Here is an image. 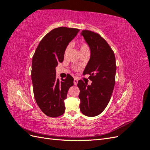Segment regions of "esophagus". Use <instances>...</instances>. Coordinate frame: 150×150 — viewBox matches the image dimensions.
Wrapping results in <instances>:
<instances>
[{
  "mask_svg": "<svg viewBox=\"0 0 150 150\" xmlns=\"http://www.w3.org/2000/svg\"><path fill=\"white\" fill-rule=\"evenodd\" d=\"M74 83L75 86L77 85V83H78V80L76 79H75L74 80Z\"/></svg>",
  "mask_w": 150,
  "mask_h": 150,
  "instance_id": "1",
  "label": "esophagus"
}]
</instances>
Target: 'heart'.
<instances>
[{"label":"heart","mask_w":150,"mask_h":150,"mask_svg":"<svg viewBox=\"0 0 150 150\" xmlns=\"http://www.w3.org/2000/svg\"><path fill=\"white\" fill-rule=\"evenodd\" d=\"M71 47V44L68 45V46L67 47L66 49H65V54H67L68 52V51H69V49H70ZM89 52V47L88 45L86 43H82L80 44V52Z\"/></svg>","instance_id":"heart-1"}]
</instances>
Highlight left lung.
I'll return each mask as SVG.
<instances>
[{"label": "left lung", "instance_id": "1", "mask_svg": "<svg viewBox=\"0 0 150 150\" xmlns=\"http://www.w3.org/2000/svg\"><path fill=\"white\" fill-rule=\"evenodd\" d=\"M82 35L91 50V57L83 71L90 75V86L79 80L80 110L87 117L101 113L112 97L115 83L116 61L115 54L107 42L98 33L82 30Z\"/></svg>", "mask_w": 150, "mask_h": 150}]
</instances>
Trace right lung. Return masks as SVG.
I'll use <instances>...</instances> for the list:
<instances>
[{
	"mask_svg": "<svg viewBox=\"0 0 150 150\" xmlns=\"http://www.w3.org/2000/svg\"><path fill=\"white\" fill-rule=\"evenodd\" d=\"M79 32L67 27L52 30L41 40L33 54L31 76L34 97L48 117H57L64 113V101L74 79L71 75L61 81L56 79V67L63 62L65 49Z\"/></svg>",
	"mask_w": 150,
	"mask_h": 150,
	"instance_id": "right-lung-1",
	"label": "right lung"
}]
</instances>
